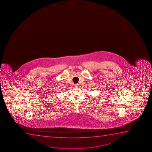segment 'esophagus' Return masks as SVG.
Returning a JSON list of instances; mask_svg holds the SVG:
<instances>
[{
  "instance_id": "esophagus-1",
  "label": "esophagus",
  "mask_w": 152,
  "mask_h": 152,
  "mask_svg": "<svg viewBox=\"0 0 152 152\" xmlns=\"http://www.w3.org/2000/svg\"><path fill=\"white\" fill-rule=\"evenodd\" d=\"M74 87H75V88H78L79 85L78 84H74Z\"/></svg>"
}]
</instances>
